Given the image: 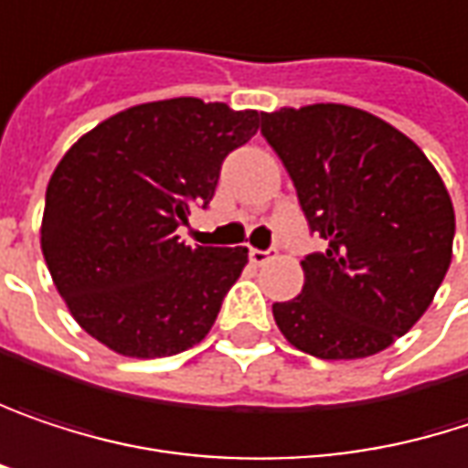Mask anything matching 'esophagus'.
<instances>
[{
  "label": "esophagus",
  "mask_w": 468,
  "mask_h": 468,
  "mask_svg": "<svg viewBox=\"0 0 468 468\" xmlns=\"http://www.w3.org/2000/svg\"><path fill=\"white\" fill-rule=\"evenodd\" d=\"M248 256H250V261L256 263V266H261V263H266L271 256H269V250H259V248H250L248 250Z\"/></svg>",
  "instance_id": "34e87169"
}]
</instances>
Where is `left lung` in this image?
Returning <instances> with one entry per match:
<instances>
[{"instance_id":"8db88e82","label":"left lung","mask_w":468,"mask_h":468,"mask_svg":"<svg viewBox=\"0 0 468 468\" xmlns=\"http://www.w3.org/2000/svg\"><path fill=\"white\" fill-rule=\"evenodd\" d=\"M310 231L304 288L274 302L282 336L323 361L367 358L429 310L452 259L455 212L426 153L372 112L310 104L261 112Z\"/></svg>"}]
</instances>
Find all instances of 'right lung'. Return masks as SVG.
Instances as JSON below:
<instances>
[{
	"mask_svg": "<svg viewBox=\"0 0 468 468\" xmlns=\"http://www.w3.org/2000/svg\"><path fill=\"white\" fill-rule=\"evenodd\" d=\"M256 132V110L180 96L129 107L67 150L45 191L42 256L93 339L129 358L205 339L248 248H191L177 229Z\"/></svg>",
	"mask_w": 468,
	"mask_h": 468,
	"instance_id": "obj_1",
	"label": "right lung"
}]
</instances>
